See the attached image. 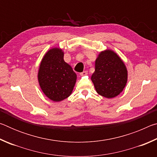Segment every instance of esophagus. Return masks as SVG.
<instances>
[{
	"label": "esophagus",
	"mask_w": 157,
	"mask_h": 157,
	"mask_svg": "<svg viewBox=\"0 0 157 157\" xmlns=\"http://www.w3.org/2000/svg\"><path fill=\"white\" fill-rule=\"evenodd\" d=\"M87 75V71H86L80 73V75L81 76H84V75Z\"/></svg>",
	"instance_id": "34e87169"
}]
</instances>
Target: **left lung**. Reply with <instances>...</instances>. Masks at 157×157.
Instances as JSON below:
<instances>
[{"instance_id": "left-lung-1", "label": "left lung", "mask_w": 157, "mask_h": 157, "mask_svg": "<svg viewBox=\"0 0 157 157\" xmlns=\"http://www.w3.org/2000/svg\"><path fill=\"white\" fill-rule=\"evenodd\" d=\"M91 80L98 94L107 98L116 97L127 84L126 66L112 50L101 52L95 60Z\"/></svg>"}]
</instances>
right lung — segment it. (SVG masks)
I'll use <instances>...</instances> for the list:
<instances>
[{
	"instance_id": "right-lung-1",
	"label": "right lung",
	"mask_w": 157,
	"mask_h": 157,
	"mask_svg": "<svg viewBox=\"0 0 157 157\" xmlns=\"http://www.w3.org/2000/svg\"><path fill=\"white\" fill-rule=\"evenodd\" d=\"M77 75L71 66L63 60L62 50L55 48L46 52L38 73V80L42 91L55 102H59L71 94Z\"/></svg>"
}]
</instances>
